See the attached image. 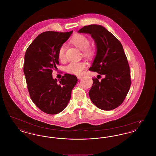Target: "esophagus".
Wrapping results in <instances>:
<instances>
[{
    "label": "esophagus",
    "mask_w": 156,
    "mask_h": 156,
    "mask_svg": "<svg viewBox=\"0 0 156 156\" xmlns=\"http://www.w3.org/2000/svg\"><path fill=\"white\" fill-rule=\"evenodd\" d=\"M76 76H77V78H78V80H81L82 78V75H77Z\"/></svg>",
    "instance_id": "obj_1"
}]
</instances>
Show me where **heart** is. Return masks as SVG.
Masks as SVG:
<instances>
[{
  "label": "heart",
  "mask_w": 156,
  "mask_h": 156,
  "mask_svg": "<svg viewBox=\"0 0 156 156\" xmlns=\"http://www.w3.org/2000/svg\"><path fill=\"white\" fill-rule=\"evenodd\" d=\"M71 42L80 50L83 51V54L87 57H92L95 52V48L93 47L89 46L90 41L89 38L82 34H76L73 37ZM67 45L63 44L59 47L58 52V58L61 61L65 59L66 51ZM87 63L85 61H71L67 67L66 71L68 73L71 74L80 75L85 68Z\"/></svg>",
  "instance_id": "heart-1"
}]
</instances>
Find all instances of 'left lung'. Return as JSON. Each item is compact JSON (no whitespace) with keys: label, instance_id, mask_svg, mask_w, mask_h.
<instances>
[{"label":"left lung","instance_id":"obj_1","mask_svg":"<svg viewBox=\"0 0 156 156\" xmlns=\"http://www.w3.org/2000/svg\"><path fill=\"white\" fill-rule=\"evenodd\" d=\"M78 32L90 34L96 44V55L89 69L105 76L100 81L92 78L89 98L102 110L114 109L122 104L131 85L130 68L123 46L101 25L85 26Z\"/></svg>","mask_w":156,"mask_h":156}]
</instances>
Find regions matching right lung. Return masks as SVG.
Returning <instances> with one entry per match:
<instances>
[{"mask_svg": "<svg viewBox=\"0 0 156 156\" xmlns=\"http://www.w3.org/2000/svg\"><path fill=\"white\" fill-rule=\"evenodd\" d=\"M73 32H43L34 40L25 53L23 71L30 98L47 114H57L67 107L78 81L73 75L66 74L59 80L53 79L52 75V71L59 64V47Z\"/></svg>", "mask_w": 156, "mask_h": 156, "instance_id": "obj_1", "label": "right lung"}]
</instances>
